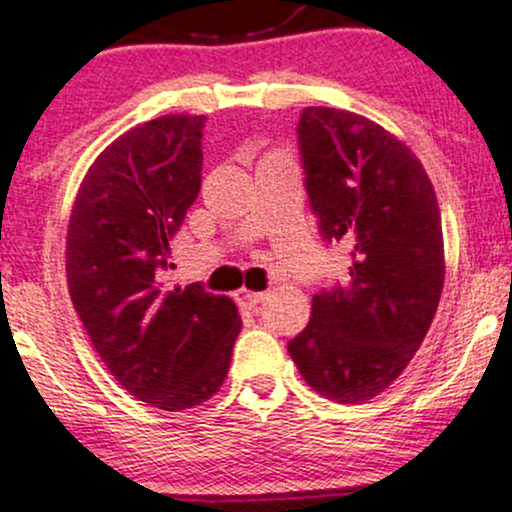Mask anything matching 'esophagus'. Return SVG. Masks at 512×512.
<instances>
[{"mask_svg":"<svg viewBox=\"0 0 512 512\" xmlns=\"http://www.w3.org/2000/svg\"><path fill=\"white\" fill-rule=\"evenodd\" d=\"M236 301H238L240 308H245V310H252V308H257V305H260V303L264 301V293H262V291L240 289V291L236 293Z\"/></svg>","mask_w":512,"mask_h":512,"instance_id":"obj_1","label":"esophagus"}]
</instances>
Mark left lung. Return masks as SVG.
Segmentation results:
<instances>
[{"instance_id": "1", "label": "left lung", "mask_w": 512, "mask_h": 512, "mask_svg": "<svg viewBox=\"0 0 512 512\" xmlns=\"http://www.w3.org/2000/svg\"><path fill=\"white\" fill-rule=\"evenodd\" d=\"M298 139L322 236L351 250V267L346 286L315 293L289 354L322 397L361 404L402 375L438 310L445 248L436 190L419 156L363 115L313 105Z\"/></svg>"}]
</instances>
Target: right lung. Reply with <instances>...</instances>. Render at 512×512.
Segmentation results:
<instances>
[{"label": "right lung", "instance_id": "add662e5", "mask_svg": "<svg viewBox=\"0 0 512 512\" xmlns=\"http://www.w3.org/2000/svg\"><path fill=\"white\" fill-rule=\"evenodd\" d=\"M204 115H161L120 134L76 192L67 284L105 368L132 397L180 411L219 392L240 327L228 296L168 289L170 238L202 185Z\"/></svg>", "mask_w": 512, "mask_h": 512}]
</instances>
